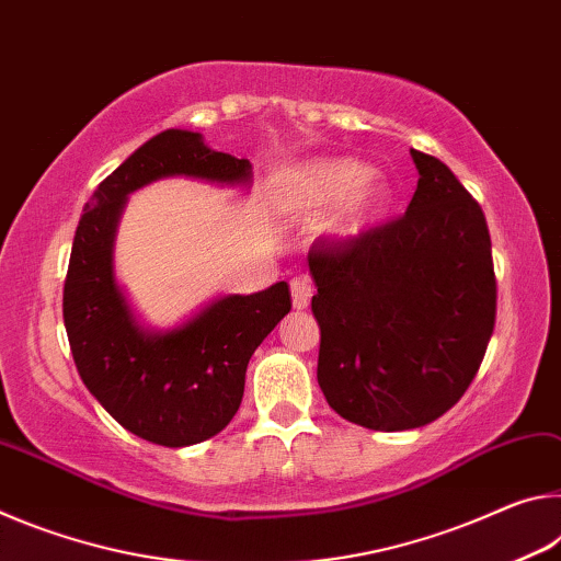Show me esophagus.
<instances>
[{"mask_svg": "<svg viewBox=\"0 0 561 561\" xmlns=\"http://www.w3.org/2000/svg\"><path fill=\"white\" fill-rule=\"evenodd\" d=\"M289 287H291V304H294V309H297V311L307 309L309 301H311V294H314V287H311V282L299 277V279H291Z\"/></svg>", "mask_w": 561, "mask_h": 561, "instance_id": "esophagus-1", "label": "esophagus"}]
</instances>
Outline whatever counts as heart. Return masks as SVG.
<instances>
[{
    "label": "heart",
    "mask_w": 561,
    "mask_h": 561,
    "mask_svg": "<svg viewBox=\"0 0 561 561\" xmlns=\"http://www.w3.org/2000/svg\"><path fill=\"white\" fill-rule=\"evenodd\" d=\"M371 175L374 168L356 158H327L294 170L289 185L301 203L341 205L327 225V240L334 247H351L381 222L391 203V190Z\"/></svg>",
    "instance_id": "1"
}]
</instances>
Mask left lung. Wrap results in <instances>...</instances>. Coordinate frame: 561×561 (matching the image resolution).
Masks as SVG:
<instances>
[{"mask_svg":"<svg viewBox=\"0 0 561 561\" xmlns=\"http://www.w3.org/2000/svg\"><path fill=\"white\" fill-rule=\"evenodd\" d=\"M417 187L401 220L309 252L329 405L368 431H411L460 401L495 329L485 215L438 158L411 150Z\"/></svg>","mask_w":561,"mask_h":561,"instance_id":"8db88e82","label":"left lung"}]
</instances>
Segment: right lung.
I'll list each match as a JSON object with an SVG mask.
<instances>
[{
	"mask_svg": "<svg viewBox=\"0 0 561 561\" xmlns=\"http://www.w3.org/2000/svg\"><path fill=\"white\" fill-rule=\"evenodd\" d=\"M163 178L250 187V160L207 148L201 133L168 128L146 140L103 183L76 227L64 284V324L81 381L138 438L185 448L220 433L242 403L247 364L289 314L287 282L225 294L173 329L136 317L113 270L128 195Z\"/></svg>",
	"mask_w": 561,
	"mask_h": 561,
	"instance_id": "right-lung-1",
	"label": "right lung"
}]
</instances>
